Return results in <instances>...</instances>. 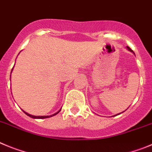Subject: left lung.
I'll return each instance as SVG.
<instances>
[{"mask_svg":"<svg viewBox=\"0 0 152 152\" xmlns=\"http://www.w3.org/2000/svg\"><path fill=\"white\" fill-rule=\"evenodd\" d=\"M126 48H127V50H129V51H130V52H132V53H133L134 54H135V53H134L133 51H132V49L130 48H129V47H128V46H126ZM124 111H125V110H124ZM124 111H123V112H124ZM123 112H122V113H123ZM120 113H117V114H116V115H114V116L119 115V114H120ZM114 116H113V117H114Z\"/></svg>","mask_w":152,"mask_h":152,"instance_id":"1","label":"left lung"}]
</instances>
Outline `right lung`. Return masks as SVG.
<instances>
[{
    "mask_svg": "<svg viewBox=\"0 0 152 152\" xmlns=\"http://www.w3.org/2000/svg\"><path fill=\"white\" fill-rule=\"evenodd\" d=\"M13 69H12V70H11V73H12V71H13ZM61 110H58L57 113H54V114H52V115H50V116H34V115H31V114H29V113H26V112H25L23 110V111L24 112V113H25L27 116H28V117H32V118H34V119H45V118H48V117H53V116L56 115V114H57V113L61 111Z\"/></svg>",
    "mask_w": 152,
    "mask_h": 152,
    "instance_id": "right-lung-1",
    "label": "right lung"
}]
</instances>
